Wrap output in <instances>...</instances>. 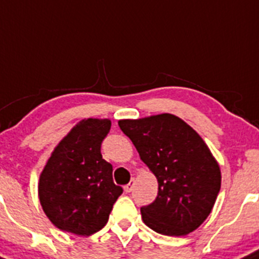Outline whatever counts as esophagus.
<instances>
[{
    "instance_id": "obj_1",
    "label": "esophagus",
    "mask_w": 259,
    "mask_h": 259,
    "mask_svg": "<svg viewBox=\"0 0 259 259\" xmlns=\"http://www.w3.org/2000/svg\"><path fill=\"white\" fill-rule=\"evenodd\" d=\"M134 183H135V180H134V179H132V180H130L129 184H126V185H125V187H124L125 192H126V193L132 192L133 188H134Z\"/></svg>"
}]
</instances>
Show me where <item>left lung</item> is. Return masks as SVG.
<instances>
[{
  "label": "left lung",
  "instance_id": "obj_1",
  "mask_svg": "<svg viewBox=\"0 0 259 259\" xmlns=\"http://www.w3.org/2000/svg\"><path fill=\"white\" fill-rule=\"evenodd\" d=\"M118 126L158 181L156 199L141 208L144 224L168 236L199 228L221 188L219 163L202 138L170 113L120 120Z\"/></svg>",
  "mask_w": 259,
  "mask_h": 259
}]
</instances>
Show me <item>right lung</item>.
Wrapping results in <instances>:
<instances>
[{"mask_svg": "<svg viewBox=\"0 0 259 259\" xmlns=\"http://www.w3.org/2000/svg\"><path fill=\"white\" fill-rule=\"evenodd\" d=\"M110 129V120H83L48 159L38 193L43 211L56 228L89 236L107 224L122 194V188L113 183L112 165L101 153Z\"/></svg>", "mask_w": 259, "mask_h": 259, "instance_id": "obj_1", "label": "right lung"}]
</instances>
